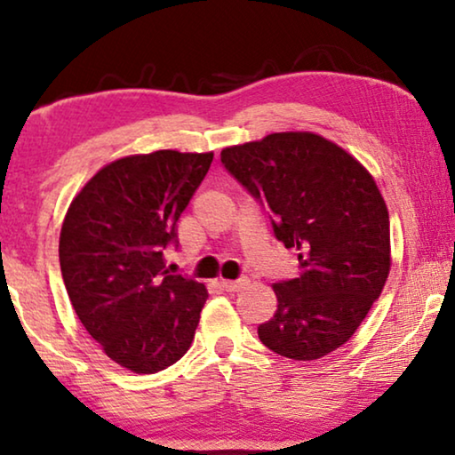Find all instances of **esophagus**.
<instances>
[{
	"mask_svg": "<svg viewBox=\"0 0 455 455\" xmlns=\"http://www.w3.org/2000/svg\"><path fill=\"white\" fill-rule=\"evenodd\" d=\"M246 283H248L246 279H235V282H228V279H221V282H220V285L226 291H240Z\"/></svg>",
	"mask_w": 455,
	"mask_h": 455,
	"instance_id": "1",
	"label": "esophagus"
}]
</instances>
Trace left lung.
<instances>
[{"instance_id":"1","label":"left lung","mask_w":455,"mask_h":455,"mask_svg":"<svg viewBox=\"0 0 455 455\" xmlns=\"http://www.w3.org/2000/svg\"><path fill=\"white\" fill-rule=\"evenodd\" d=\"M226 170L265 203L273 232L298 251L300 275L273 283L277 310L259 338L279 356L316 360L352 338L391 269L389 213L375 178L315 132L226 147Z\"/></svg>"}]
</instances>
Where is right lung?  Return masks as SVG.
Returning <instances> with one entry per match:
<instances>
[{
  "label": "right lung",
  "instance_id": "1",
  "mask_svg": "<svg viewBox=\"0 0 455 455\" xmlns=\"http://www.w3.org/2000/svg\"><path fill=\"white\" fill-rule=\"evenodd\" d=\"M213 153L172 148L101 167L72 198L60 267L80 323L103 352L151 375L188 352L207 302L195 279L170 275L164 248L207 176Z\"/></svg>",
  "mask_w": 455,
  "mask_h": 455
}]
</instances>
